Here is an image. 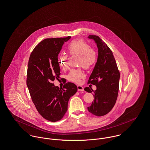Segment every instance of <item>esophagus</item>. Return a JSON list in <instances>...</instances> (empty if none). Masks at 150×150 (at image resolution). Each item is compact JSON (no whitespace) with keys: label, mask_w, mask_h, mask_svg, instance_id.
<instances>
[{"label":"esophagus","mask_w":150,"mask_h":150,"mask_svg":"<svg viewBox=\"0 0 150 150\" xmlns=\"http://www.w3.org/2000/svg\"><path fill=\"white\" fill-rule=\"evenodd\" d=\"M77 87H78V90L79 91H84V87H83L82 86L78 85V86H77Z\"/></svg>","instance_id":"34e87169"}]
</instances>
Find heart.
Here are the masks:
<instances>
[{
  "mask_svg": "<svg viewBox=\"0 0 150 150\" xmlns=\"http://www.w3.org/2000/svg\"><path fill=\"white\" fill-rule=\"evenodd\" d=\"M68 50L71 54H78L81 56L79 66L84 67L93 64L95 60V56L93 50L90 49L89 45L82 39H77L72 41L68 45ZM66 54H62L59 56L58 62L63 69L68 68V62ZM84 76L83 72L81 69H72L67 75V79L71 82L78 83Z\"/></svg>",
  "mask_w": 150,
  "mask_h": 150,
  "instance_id": "heart-1",
  "label": "heart"
}]
</instances>
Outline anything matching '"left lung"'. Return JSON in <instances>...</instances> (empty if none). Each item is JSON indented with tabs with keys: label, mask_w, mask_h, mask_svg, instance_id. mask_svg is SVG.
I'll use <instances>...</instances> for the list:
<instances>
[{
	"label": "left lung",
	"mask_w": 150,
	"mask_h": 150,
	"mask_svg": "<svg viewBox=\"0 0 150 150\" xmlns=\"http://www.w3.org/2000/svg\"><path fill=\"white\" fill-rule=\"evenodd\" d=\"M88 38L96 43L98 56L88 82L96 85L97 90L94 91V100L87 109L95 116H102L108 113L116 103L120 74L113 54L108 46L97 35H89ZM87 87L84 90L91 93V90H93Z\"/></svg>",
	"instance_id": "8db88e82"
}]
</instances>
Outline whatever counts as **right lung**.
Returning <instances> with one entry per match:
<instances>
[{"instance_id":"add662e5","label":"right lung","mask_w":150,"mask_h":150,"mask_svg":"<svg viewBox=\"0 0 150 150\" xmlns=\"http://www.w3.org/2000/svg\"><path fill=\"white\" fill-rule=\"evenodd\" d=\"M70 38L68 36L42 40L34 48L29 60L26 84L32 100L38 113L52 122L63 117L68 100L78 90L74 83H66L63 88L53 83L60 75L59 53Z\"/></svg>"}]
</instances>
